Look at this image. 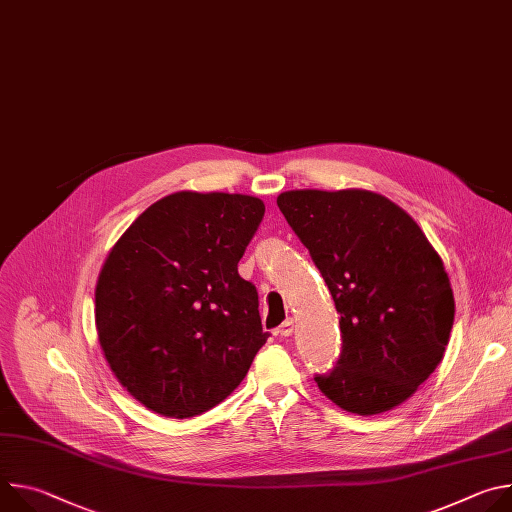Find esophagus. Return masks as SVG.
<instances>
[{
	"instance_id": "esophagus-1",
	"label": "esophagus",
	"mask_w": 512,
	"mask_h": 512,
	"mask_svg": "<svg viewBox=\"0 0 512 512\" xmlns=\"http://www.w3.org/2000/svg\"><path fill=\"white\" fill-rule=\"evenodd\" d=\"M291 332H294V318H287V320L277 328V336L287 338V336H291Z\"/></svg>"
}]
</instances>
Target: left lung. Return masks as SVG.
Wrapping results in <instances>:
<instances>
[{"instance_id":"1","label":"left lung","mask_w":512,"mask_h":512,"mask_svg":"<svg viewBox=\"0 0 512 512\" xmlns=\"http://www.w3.org/2000/svg\"><path fill=\"white\" fill-rule=\"evenodd\" d=\"M277 206L340 314L342 352L316 377L320 391L362 417L395 409L450 342L456 304L440 253L401 206L371 190H289Z\"/></svg>"}]
</instances>
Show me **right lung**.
Masks as SVG:
<instances>
[{
    "mask_svg": "<svg viewBox=\"0 0 512 512\" xmlns=\"http://www.w3.org/2000/svg\"><path fill=\"white\" fill-rule=\"evenodd\" d=\"M263 212L255 196L182 190L145 208L111 247L95 324L113 375L143 407L194 417L245 379L269 334L237 263Z\"/></svg>",
    "mask_w": 512,
    "mask_h": 512,
    "instance_id": "1",
    "label": "right lung"
}]
</instances>
